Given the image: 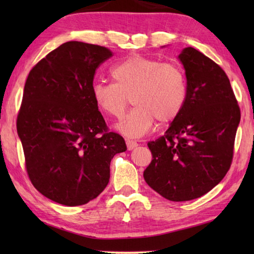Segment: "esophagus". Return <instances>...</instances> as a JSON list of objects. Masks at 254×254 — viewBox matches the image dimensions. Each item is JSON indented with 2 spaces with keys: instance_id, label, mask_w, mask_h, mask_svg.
I'll return each mask as SVG.
<instances>
[{
  "instance_id": "34e87169",
  "label": "esophagus",
  "mask_w": 254,
  "mask_h": 254,
  "mask_svg": "<svg viewBox=\"0 0 254 254\" xmlns=\"http://www.w3.org/2000/svg\"><path fill=\"white\" fill-rule=\"evenodd\" d=\"M127 150H133L137 147V143L135 142V141L127 140Z\"/></svg>"
}]
</instances>
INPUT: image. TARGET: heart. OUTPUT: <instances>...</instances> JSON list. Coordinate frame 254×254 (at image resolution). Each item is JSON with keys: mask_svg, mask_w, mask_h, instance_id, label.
Masks as SVG:
<instances>
[{"mask_svg": "<svg viewBox=\"0 0 254 254\" xmlns=\"http://www.w3.org/2000/svg\"><path fill=\"white\" fill-rule=\"evenodd\" d=\"M114 83L95 81L92 97L98 109L120 119L130 98L135 105L118 124L127 137H140L150 131L154 121L167 124L179 117L187 96L186 78L179 66L171 63L132 55L112 68Z\"/></svg>", "mask_w": 254, "mask_h": 254, "instance_id": "heart-1", "label": "heart"}]
</instances>
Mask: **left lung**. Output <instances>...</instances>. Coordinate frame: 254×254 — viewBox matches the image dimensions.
I'll list each match as a JSON object with an SVG mask.
<instances>
[{"instance_id": "obj_1", "label": "left lung", "mask_w": 254, "mask_h": 254, "mask_svg": "<svg viewBox=\"0 0 254 254\" xmlns=\"http://www.w3.org/2000/svg\"><path fill=\"white\" fill-rule=\"evenodd\" d=\"M178 58L186 74V102L165 135L148 143L152 160L143 177L165 198L186 201L225 177L241 112L229 77L216 63L191 47Z\"/></svg>"}]
</instances>
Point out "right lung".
I'll return each mask as SVG.
<instances>
[{
	"instance_id": "obj_1",
	"label": "right lung",
	"mask_w": 254,
	"mask_h": 254,
	"mask_svg": "<svg viewBox=\"0 0 254 254\" xmlns=\"http://www.w3.org/2000/svg\"><path fill=\"white\" fill-rule=\"evenodd\" d=\"M105 47L68 41L41 59L25 81L16 130L32 185L47 198L79 206L101 194L123 137L109 132L92 97Z\"/></svg>"
}]
</instances>
